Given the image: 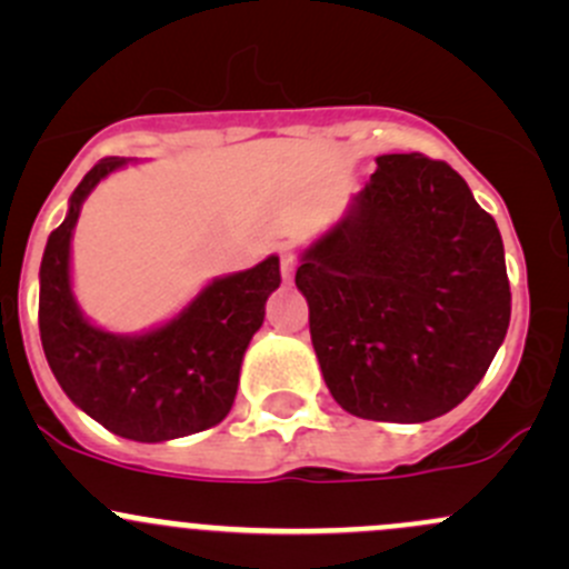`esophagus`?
Here are the masks:
<instances>
[{
	"label": "esophagus",
	"instance_id": "34e87169",
	"mask_svg": "<svg viewBox=\"0 0 569 569\" xmlns=\"http://www.w3.org/2000/svg\"><path fill=\"white\" fill-rule=\"evenodd\" d=\"M280 272H283V283H291V280H295L297 258L291 256V252H283V258H280Z\"/></svg>",
	"mask_w": 569,
	"mask_h": 569
}]
</instances>
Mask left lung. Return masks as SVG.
Here are the masks:
<instances>
[{
  "mask_svg": "<svg viewBox=\"0 0 569 569\" xmlns=\"http://www.w3.org/2000/svg\"><path fill=\"white\" fill-rule=\"evenodd\" d=\"M295 283L332 399L369 421L455 410L512 313L496 220L423 153L377 157L347 217L300 256Z\"/></svg>",
  "mask_w": 569,
  "mask_h": 569,
  "instance_id": "8db88e82",
  "label": "left lung"
}]
</instances>
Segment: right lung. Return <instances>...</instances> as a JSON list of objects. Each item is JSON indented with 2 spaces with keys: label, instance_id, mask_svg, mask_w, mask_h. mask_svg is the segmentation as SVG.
Returning <instances> with one entry per match:
<instances>
[{
  "label": "right lung",
  "instance_id": "1",
  "mask_svg": "<svg viewBox=\"0 0 569 569\" xmlns=\"http://www.w3.org/2000/svg\"><path fill=\"white\" fill-rule=\"evenodd\" d=\"M107 157L73 189L68 217L40 261L38 325L46 360L68 399L109 432L162 443L214 427L231 412L244 349L280 286V258L217 278L168 325L114 336L90 325L71 291V233L84 198L123 168Z\"/></svg>",
  "mask_w": 569,
  "mask_h": 569
}]
</instances>
